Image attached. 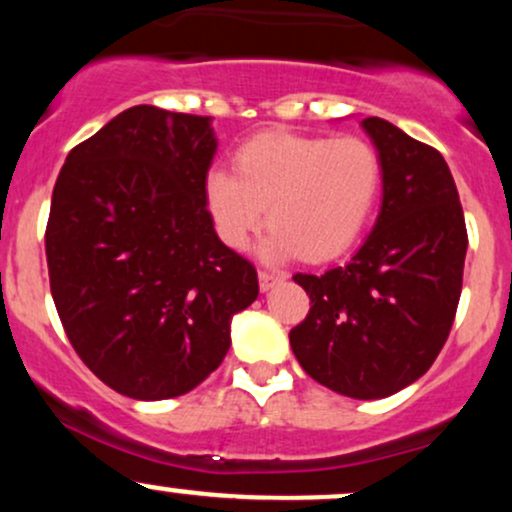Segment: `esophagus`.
Here are the masks:
<instances>
[{
    "instance_id": "esophagus-1",
    "label": "esophagus",
    "mask_w": 512,
    "mask_h": 512,
    "mask_svg": "<svg viewBox=\"0 0 512 512\" xmlns=\"http://www.w3.org/2000/svg\"><path fill=\"white\" fill-rule=\"evenodd\" d=\"M284 279H286L284 274L272 272V269H260V289H262V291L274 289V286L281 284V281H284Z\"/></svg>"
}]
</instances>
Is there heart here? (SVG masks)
<instances>
[{"mask_svg":"<svg viewBox=\"0 0 512 512\" xmlns=\"http://www.w3.org/2000/svg\"><path fill=\"white\" fill-rule=\"evenodd\" d=\"M380 192L383 161L366 139L293 132L257 134L238 149L233 173L214 168L204 180V202L228 248L243 250L267 209L269 260L342 257L366 231Z\"/></svg>","mask_w":512,"mask_h":512,"instance_id":"1","label":"heart"}]
</instances>
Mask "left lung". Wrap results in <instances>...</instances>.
I'll return each mask as SVG.
<instances>
[{"instance_id": "1", "label": "left lung", "mask_w": 512, "mask_h": 512, "mask_svg": "<svg viewBox=\"0 0 512 512\" xmlns=\"http://www.w3.org/2000/svg\"><path fill=\"white\" fill-rule=\"evenodd\" d=\"M361 127L383 161V207L344 267L293 276L310 296V313L289 339L320 385L383 399L419 380L448 339L467 228L448 163L433 146L380 117Z\"/></svg>"}]
</instances>
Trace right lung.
<instances>
[{
	"mask_svg": "<svg viewBox=\"0 0 512 512\" xmlns=\"http://www.w3.org/2000/svg\"><path fill=\"white\" fill-rule=\"evenodd\" d=\"M214 154L211 117L134 105L69 151L52 190V301L81 361L125 397L195 390L260 293L204 202Z\"/></svg>",
	"mask_w": 512,
	"mask_h": 512,
	"instance_id": "right-lung-1",
	"label": "right lung"
}]
</instances>
